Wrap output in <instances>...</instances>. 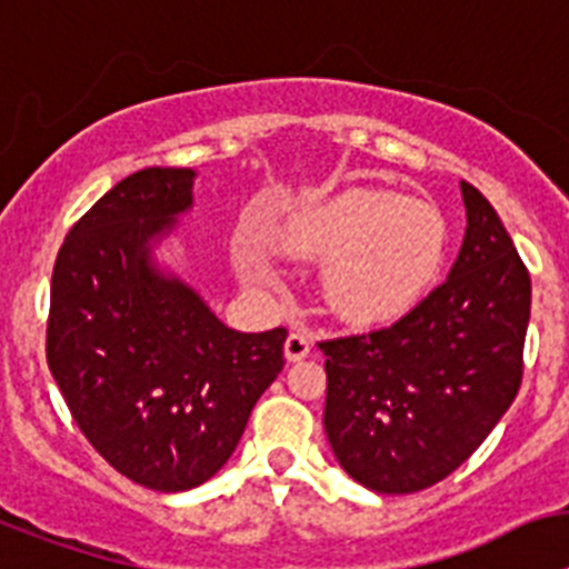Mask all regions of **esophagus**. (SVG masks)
<instances>
[{
    "instance_id": "1",
    "label": "esophagus",
    "mask_w": 569,
    "mask_h": 569,
    "mask_svg": "<svg viewBox=\"0 0 569 569\" xmlns=\"http://www.w3.org/2000/svg\"><path fill=\"white\" fill-rule=\"evenodd\" d=\"M283 352H286V360H303L306 355L312 352V335L303 332V329H291L289 338H286V346H283Z\"/></svg>"
}]
</instances>
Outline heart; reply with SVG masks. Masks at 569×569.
I'll use <instances>...</instances> for the list:
<instances>
[{"instance_id": "b5f03b06", "label": "heart", "mask_w": 569, "mask_h": 569, "mask_svg": "<svg viewBox=\"0 0 569 569\" xmlns=\"http://www.w3.org/2000/svg\"><path fill=\"white\" fill-rule=\"evenodd\" d=\"M278 246L300 263L323 266L326 309L349 326H378L421 303L447 254V223L429 202L398 191H346L300 211L278 231ZM249 283L278 274L254 243L237 251Z\"/></svg>"}]
</instances>
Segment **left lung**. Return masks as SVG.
Wrapping results in <instances>:
<instances>
[{
  "instance_id": "1",
  "label": "left lung",
  "mask_w": 569,
  "mask_h": 569,
  "mask_svg": "<svg viewBox=\"0 0 569 569\" xmlns=\"http://www.w3.org/2000/svg\"><path fill=\"white\" fill-rule=\"evenodd\" d=\"M467 231L449 278L398 323L323 340V427L367 490L407 496L461 467L521 387L530 274L490 200L461 180Z\"/></svg>"
}]
</instances>
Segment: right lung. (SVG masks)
Instances as JSON below:
<instances>
[{"label": "right lung", "instance_id": "right-lung-1", "mask_svg": "<svg viewBox=\"0 0 569 569\" xmlns=\"http://www.w3.org/2000/svg\"><path fill=\"white\" fill-rule=\"evenodd\" d=\"M194 168H142L93 202L57 254L48 367L117 472L186 492L223 469L283 369L286 329L237 332L157 263L194 206Z\"/></svg>", "mask_w": 569, "mask_h": 569}]
</instances>
